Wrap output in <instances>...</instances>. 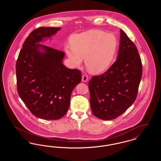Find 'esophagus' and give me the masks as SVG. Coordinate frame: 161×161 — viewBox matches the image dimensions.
I'll return each mask as SVG.
<instances>
[{
    "label": "esophagus",
    "instance_id": "esophagus-1",
    "mask_svg": "<svg viewBox=\"0 0 161 161\" xmlns=\"http://www.w3.org/2000/svg\"><path fill=\"white\" fill-rule=\"evenodd\" d=\"M88 80V77L87 75H83L82 76V81L83 82H86Z\"/></svg>",
    "mask_w": 161,
    "mask_h": 161
}]
</instances>
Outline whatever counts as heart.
Masks as SVG:
<instances>
[{"label":"heart","instance_id":"heart-1","mask_svg":"<svg viewBox=\"0 0 161 161\" xmlns=\"http://www.w3.org/2000/svg\"><path fill=\"white\" fill-rule=\"evenodd\" d=\"M117 47V40L111 33L91 30L74 35L72 45L65 47L66 53L72 63L78 66L83 58H86L88 69L99 73L108 68L112 61Z\"/></svg>","mask_w":161,"mask_h":161}]
</instances>
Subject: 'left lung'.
Wrapping results in <instances>:
<instances>
[{"label":"left lung","mask_w":161,"mask_h":161,"mask_svg":"<svg viewBox=\"0 0 161 161\" xmlns=\"http://www.w3.org/2000/svg\"><path fill=\"white\" fill-rule=\"evenodd\" d=\"M141 60L135 45L120 30L117 59L104 74L89 82L92 114L103 120L116 118L136 98L142 77Z\"/></svg>","instance_id":"left-lung-1"}]
</instances>
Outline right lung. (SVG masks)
Segmentation results:
<instances>
[{"label": "right lung", "instance_id": "1", "mask_svg": "<svg viewBox=\"0 0 161 161\" xmlns=\"http://www.w3.org/2000/svg\"><path fill=\"white\" fill-rule=\"evenodd\" d=\"M60 30H34L23 43L15 65L19 97L33 115L46 120L59 119L67 113L72 91L81 81L80 70L63 64L64 52L39 43Z\"/></svg>", "mask_w": 161, "mask_h": 161}]
</instances>
